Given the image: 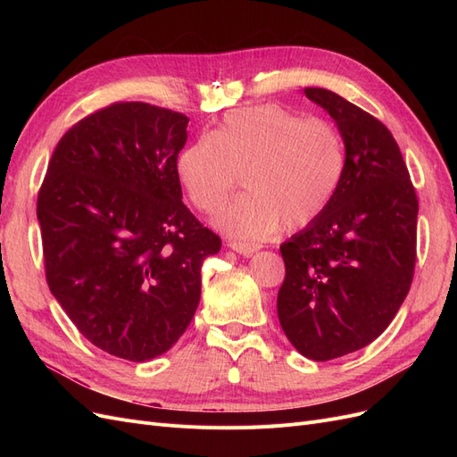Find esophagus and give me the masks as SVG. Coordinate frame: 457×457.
Listing matches in <instances>:
<instances>
[{
	"label": "esophagus",
	"mask_w": 457,
	"mask_h": 457,
	"mask_svg": "<svg viewBox=\"0 0 457 457\" xmlns=\"http://www.w3.org/2000/svg\"><path fill=\"white\" fill-rule=\"evenodd\" d=\"M228 245L232 247L234 252L244 255V257H250V255H253L255 252L261 250V245H259V244H253V242H230Z\"/></svg>",
	"instance_id": "esophagus-1"
}]
</instances>
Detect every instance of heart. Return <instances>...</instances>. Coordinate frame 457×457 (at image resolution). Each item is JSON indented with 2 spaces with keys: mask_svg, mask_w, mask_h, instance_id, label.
Segmentation results:
<instances>
[{
  "mask_svg": "<svg viewBox=\"0 0 457 457\" xmlns=\"http://www.w3.org/2000/svg\"><path fill=\"white\" fill-rule=\"evenodd\" d=\"M347 152L339 129L280 104L230 110L177 162L179 181L202 213L213 215L245 177V192L219 217L228 237L265 240L320 217L341 188Z\"/></svg>",
  "mask_w": 457,
  "mask_h": 457,
  "instance_id": "obj_1",
  "label": "heart"
}]
</instances>
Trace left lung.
Returning a JSON list of instances; mask_svg holds the SVG:
<instances>
[{
	"mask_svg": "<svg viewBox=\"0 0 457 457\" xmlns=\"http://www.w3.org/2000/svg\"><path fill=\"white\" fill-rule=\"evenodd\" d=\"M305 95L336 120L347 152L328 210L280 245L286 278L278 320L316 362L378 339L406 299L418 242V196L391 131L334 91Z\"/></svg>",
	"mask_w": 457,
	"mask_h": 457,
	"instance_id": "obj_1",
	"label": "left lung"
}]
</instances>
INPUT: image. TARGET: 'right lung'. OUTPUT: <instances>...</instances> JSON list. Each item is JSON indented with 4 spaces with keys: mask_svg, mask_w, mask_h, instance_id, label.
<instances>
[{
    "mask_svg": "<svg viewBox=\"0 0 457 457\" xmlns=\"http://www.w3.org/2000/svg\"><path fill=\"white\" fill-rule=\"evenodd\" d=\"M187 126L148 103L96 110L62 135L37 195L51 294L95 347L131 362L183 336L202 262L220 250L181 200Z\"/></svg>",
    "mask_w": 457,
    "mask_h": 457,
    "instance_id": "1",
    "label": "right lung"
}]
</instances>
